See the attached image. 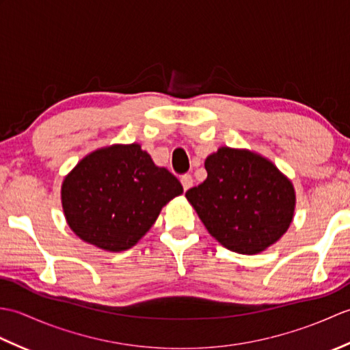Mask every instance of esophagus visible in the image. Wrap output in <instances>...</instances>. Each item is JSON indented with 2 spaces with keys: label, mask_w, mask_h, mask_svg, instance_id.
Returning a JSON list of instances; mask_svg holds the SVG:
<instances>
[{
  "label": "esophagus",
  "mask_w": 350,
  "mask_h": 350,
  "mask_svg": "<svg viewBox=\"0 0 350 350\" xmlns=\"http://www.w3.org/2000/svg\"><path fill=\"white\" fill-rule=\"evenodd\" d=\"M180 182H182V187H183L185 191H188V189L192 187V183H194V180H192V176H191V174H183V176L180 177Z\"/></svg>",
  "instance_id": "esophagus-1"
}]
</instances>
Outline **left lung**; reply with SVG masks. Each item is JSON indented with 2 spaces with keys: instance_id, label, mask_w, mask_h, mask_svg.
I'll return each instance as SVG.
<instances>
[{
  "instance_id": "obj_1",
  "label": "left lung",
  "mask_w": 350,
  "mask_h": 350,
  "mask_svg": "<svg viewBox=\"0 0 350 350\" xmlns=\"http://www.w3.org/2000/svg\"><path fill=\"white\" fill-rule=\"evenodd\" d=\"M207 177L185 197L222 247L257 254L287 232L295 212L293 185L250 150L221 147L206 158Z\"/></svg>"
}]
</instances>
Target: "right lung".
I'll return each instance as SVG.
<instances>
[{"label": "right lung", "instance_id": "right-lung-1", "mask_svg": "<svg viewBox=\"0 0 350 350\" xmlns=\"http://www.w3.org/2000/svg\"><path fill=\"white\" fill-rule=\"evenodd\" d=\"M183 188L139 144H114L81 159L64 177L62 203L78 237L100 250L132 248Z\"/></svg>", "mask_w": 350, "mask_h": 350}]
</instances>
